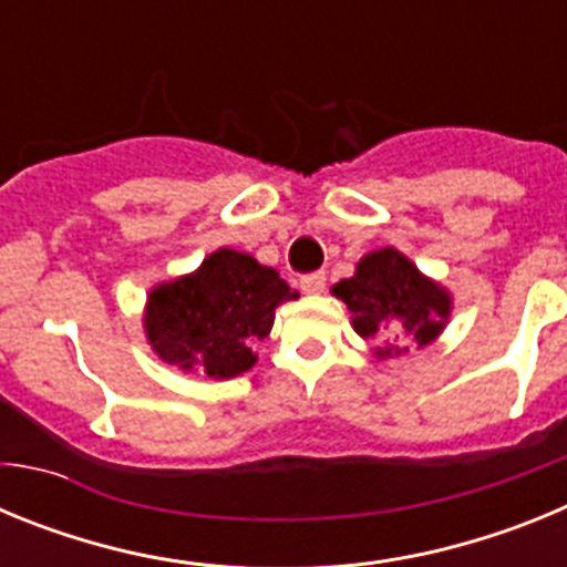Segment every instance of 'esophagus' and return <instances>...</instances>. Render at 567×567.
Instances as JSON below:
<instances>
[{"mask_svg": "<svg viewBox=\"0 0 567 567\" xmlns=\"http://www.w3.org/2000/svg\"><path fill=\"white\" fill-rule=\"evenodd\" d=\"M300 289L307 295H320L327 289V272H309L300 278Z\"/></svg>", "mask_w": 567, "mask_h": 567, "instance_id": "34e87169", "label": "esophagus"}]
</instances>
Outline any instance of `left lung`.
<instances>
[{"mask_svg": "<svg viewBox=\"0 0 567 567\" xmlns=\"http://www.w3.org/2000/svg\"><path fill=\"white\" fill-rule=\"evenodd\" d=\"M332 295L352 312V327L360 338H380L378 358L403 354L405 346H392L394 327L420 346L437 340L452 315V295L425 278L412 260L394 247H383L360 258L352 278L334 284Z\"/></svg>", "mask_w": 567, "mask_h": 567, "instance_id": "left-lung-1", "label": "left lung"}]
</instances>
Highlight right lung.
I'll use <instances>...</instances> for the list:
<instances>
[{
    "label": "right lung",
    "mask_w": 567,
    "mask_h": 567,
    "mask_svg": "<svg viewBox=\"0 0 567 567\" xmlns=\"http://www.w3.org/2000/svg\"><path fill=\"white\" fill-rule=\"evenodd\" d=\"M295 298L298 292L272 267L224 247L195 272L147 295L144 332L164 363L229 380L252 369L255 343L272 329L275 309Z\"/></svg>",
    "instance_id": "add662e5"
}]
</instances>
